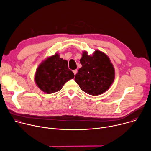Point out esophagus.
I'll use <instances>...</instances> for the list:
<instances>
[{
    "label": "esophagus",
    "instance_id": "obj_1",
    "mask_svg": "<svg viewBox=\"0 0 151 151\" xmlns=\"http://www.w3.org/2000/svg\"><path fill=\"white\" fill-rule=\"evenodd\" d=\"M77 72H78V70H76V69H75V70H73V72L74 73V74H75V75L76 74V73H77Z\"/></svg>",
    "mask_w": 151,
    "mask_h": 151
}]
</instances>
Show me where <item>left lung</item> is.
<instances>
[{
  "instance_id": "obj_1",
  "label": "left lung",
  "mask_w": 151,
  "mask_h": 151,
  "mask_svg": "<svg viewBox=\"0 0 151 151\" xmlns=\"http://www.w3.org/2000/svg\"><path fill=\"white\" fill-rule=\"evenodd\" d=\"M82 67L75 80L80 88L92 96L103 94L109 88L115 78V70L105 54L96 51L93 56L84 52L80 60Z\"/></svg>"
}]
</instances>
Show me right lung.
<instances>
[{"label": "right lung", "instance_id": "obj_1", "mask_svg": "<svg viewBox=\"0 0 151 151\" xmlns=\"http://www.w3.org/2000/svg\"><path fill=\"white\" fill-rule=\"evenodd\" d=\"M74 76L68 68V61L56 54L40 64L36 72L35 82L42 91L52 94L60 90Z\"/></svg>", "mask_w": 151, "mask_h": 151}]
</instances>
